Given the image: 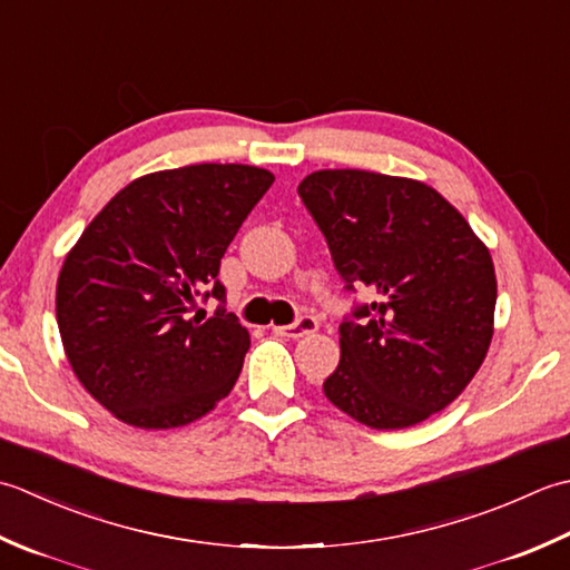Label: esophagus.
Wrapping results in <instances>:
<instances>
[{
    "label": "esophagus",
    "instance_id": "1",
    "mask_svg": "<svg viewBox=\"0 0 570 570\" xmlns=\"http://www.w3.org/2000/svg\"><path fill=\"white\" fill-rule=\"evenodd\" d=\"M317 327H320L317 320L305 315V317H299L295 324H281V327H273V330H275V334L287 336V340H299V336L317 332Z\"/></svg>",
    "mask_w": 570,
    "mask_h": 570
}]
</instances>
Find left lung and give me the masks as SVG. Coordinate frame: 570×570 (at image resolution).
<instances>
[{"label":"left lung","instance_id":"obj_1","mask_svg":"<svg viewBox=\"0 0 570 570\" xmlns=\"http://www.w3.org/2000/svg\"><path fill=\"white\" fill-rule=\"evenodd\" d=\"M297 191L346 289L374 295L340 324L342 358L324 396L376 431H401L448 409L480 371L494 334L490 248L417 179L320 169Z\"/></svg>","mask_w":570,"mask_h":570}]
</instances>
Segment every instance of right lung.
I'll return each instance as SVG.
<instances>
[{"instance_id":"1","label":"right lung","mask_w":570,"mask_h":570,"mask_svg":"<svg viewBox=\"0 0 570 570\" xmlns=\"http://www.w3.org/2000/svg\"><path fill=\"white\" fill-rule=\"evenodd\" d=\"M275 181L248 165L145 174L90 220L56 285V320L73 374L102 409L142 431L199 421L226 399L250 334L196 295L224 302L220 258Z\"/></svg>"}]
</instances>
